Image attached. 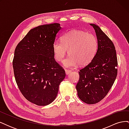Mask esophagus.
<instances>
[{
    "instance_id": "obj_1",
    "label": "esophagus",
    "mask_w": 129,
    "mask_h": 129,
    "mask_svg": "<svg viewBox=\"0 0 129 129\" xmlns=\"http://www.w3.org/2000/svg\"><path fill=\"white\" fill-rule=\"evenodd\" d=\"M65 72H66V75H68V74H69L70 73H71L72 72V71H71V70L65 69Z\"/></svg>"
}]
</instances>
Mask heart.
I'll use <instances>...</instances> for the list:
<instances>
[{"mask_svg":"<svg viewBox=\"0 0 129 129\" xmlns=\"http://www.w3.org/2000/svg\"><path fill=\"white\" fill-rule=\"evenodd\" d=\"M97 48L98 42L94 35L79 30L65 33L61 38V42L55 41L53 45L54 58L57 62L63 61L68 51L69 56L63 64L69 68L89 64L95 57Z\"/></svg>","mask_w":129,"mask_h":129,"instance_id":"obj_1","label":"heart"}]
</instances>
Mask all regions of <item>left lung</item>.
I'll return each mask as SVG.
<instances>
[{
  "label": "left lung",
  "instance_id": "8db88e82",
  "mask_svg": "<svg viewBox=\"0 0 129 129\" xmlns=\"http://www.w3.org/2000/svg\"><path fill=\"white\" fill-rule=\"evenodd\" d=\"M90 25L95 30L98 48L90 63L80 70L76 88L81 101L93 104L103 100L112 86L117 75L118 62L112 41L98 26Z\"/></svg>",
  "mask_w": 129,
  "mask_h": 129
}]
</instances>
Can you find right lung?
Here are the masks:
<instances>
[{
    "label": "right lung",
    "mask_w": 129,
    "mask_h": 129,
    "mask_svg": "<svg viewBox=\"0 0 129 129\" xmlns=\"http://www.w3.org/2000/svg\"><path fill=\"white\" fill-rule=\"evenodd\" d=\"M61 28L60 24L53 23L30 29L14 50L12 64L18 87L26 100L37 105L54 101L66 76L53 52Z\"/></svg>",
    "instance_id": "add662e5"
}]
</instances>
